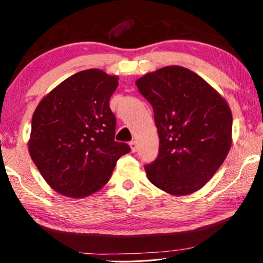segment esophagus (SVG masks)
I'll return each mask as SVG.
<instances>
[{
	"instance_id": "34e87169",
	"label": "esophagus",
	"mask_w": 263,
	"mask_h": 263,
	"mask_svg": "<svg viewBox=\"0 0 263 263\" xmlns=\"http://www.w3.org/2000/svg\"><path fill=\"white\" fill-rule=\"evenodd\" d=\"M130 147H131L132 152H137L138 145H137V141H136V140H132V141L130 142Z\"/></svg>"
}]
</instances>
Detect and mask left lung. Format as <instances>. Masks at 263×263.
<instances>
[{
  "label": "left lung",
  "mask_w": 263,
  "mask_h": 263,
  "mask_svg": "<svg viewBox=\"0 0 263 263\" xmlns=\"http://www.w3.org/2000/svg\"><path fill=\"white\" fill-rule=\"evenodd\" d=\"M152 105L159 154L145 164L151 183L181 196L202 188L232 144V114L206 81L181 66H167L136 81Z\"/></svg>",
  "instance_id": "1"
}]
</instances>
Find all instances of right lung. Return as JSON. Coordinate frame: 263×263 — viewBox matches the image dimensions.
<instances>
[{
  "label": "right lung",
  "mask_w": 263,
  "mask_h": 263,
  "mask_svg": "<svg viewBox=\"0 0 263 263\" xmlns=\"http://www.w3.org/2000/svg\"><path fill=\"white\" fill-rule=\"evenodd\" d=\"M118 78L101 69L72 75L47 94L32 116L29 152L52 189L86 197L109 181L117 160L131 151L115 141L109 101Z\"/></svg>",
  "instance_id": "obj_1"
}]
</instances>
